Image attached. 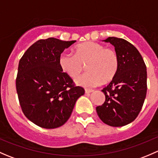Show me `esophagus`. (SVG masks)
Returning a JSON list of instances; mask_svg holds the SVG:
<instances>
[{
  "label": "esophagus",
  "instance_id": "esophagus-1",
  "mask_svg": "<svg viewBox=\"0 0 158 158\" xmlns=\"http://www.w3.org/2000/svg\"><path fill=\"white\" fill-rule=\"evenodd\" d=\"M93 92V89H85V93H91V92Z\"/></svg>",
  "mask_w": 158,
  "mask_h": 158
}]
</instances>
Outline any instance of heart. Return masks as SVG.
Here are the masks:
<instances>
[{"label":"heart","instance_id":"1","mask_svg":"<svg viewBox=\"0 0 158 158\" xmlns=\"http://www.w3.org/2000/svg\"><path fill=\"white\" fill-rule=\"evenodd\" d=\"M75 55L63 52L59 57V65L63 73L75 79L85 69L89 72L76 79L83 86H95L110 82L116 75L119 66L115 50L98 43L87 41L74 47Z\"/></svg>","mask_w":158,"mask_h":158}]
</instances>
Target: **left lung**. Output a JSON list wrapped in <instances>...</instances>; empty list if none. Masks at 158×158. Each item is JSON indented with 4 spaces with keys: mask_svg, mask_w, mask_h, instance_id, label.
Masks as SVG:
<instances>
[{
    "mask_svg": "<svg viewBox=\"0 0 158 158\" xmlns=\"http://www.w3.org/2000/svg\"><path fill=\"white\" fill-rule=\"evenodd\" d=\"M103 41L114 47L119 66L111 82L102 90L106 101L96 111L105 124L122 127L141 111L147 93V68L138 49L127 40L111 36Z\"/></svg>",
    "mask_w": 158,
    "mask_h": 158,
    "instance_id": "8db88e82",
    "label": "left lung"
}]
</instances>
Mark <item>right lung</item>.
Masks as SVG:
<instances>
[{
	"mask_svg": "<svg viewBox=\"0 0 158 158\" xmlns=\"http://www.w3.org/2000/svg\"><path fill=\"white\" fill-rule=\"evenodd\" d=\"M76 42L53 37L40 40L19 62L16 88L20 107L25 116L41 128L64 125L77 99L85 93L59 65L62 52Z\"/></svg>",
	"mask_w": 158,
	"mask_h": 158,
	"instance_id": "right-lung-1",
	"label": "right lung"
}]
</instances>
